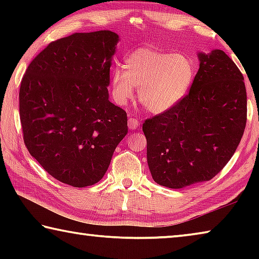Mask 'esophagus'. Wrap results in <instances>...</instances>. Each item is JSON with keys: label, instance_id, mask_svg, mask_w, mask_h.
Wrapping results in <instances>:
<instances>
[{"label": "esophagus", "instance_id": "1", "mask_svg": "<svg viewBox=\"0 0 259 259\" xmlns=\"http://www.w3.org/2000/svg\"><path fill=\"white\" fill-rule=\"evenodd\" d=\"M128 126L130 130H135L139 126V121L137 119H134V117H130L128 121Z\"/></svg>", "mask_w": 259, "mask_h": 259}]
</instances>
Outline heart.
Wrapping results in <instances>:
<instances>
[{
  "instance_id": "b5f03b06",
  "label": "heart",
  "mask_w": 259,
  "mask_h": 259,
  "mask_svg": "<svg viewBox=\"0 0 259 259\" xmlns=\"http://www.w3.org/2000/svg\"><path fill=\"white\" fill-rule=\"evenodd\" d=\"M194 75L195 64L190 56L139 48L126 57L123 68L113 71L112 97L123 106L134 97V88H138V99L147 111L162 114L182 102Z\"/></svg>"
}]
</instances>
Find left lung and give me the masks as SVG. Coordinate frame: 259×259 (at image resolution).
Returning <instances> with one entry per match:
<instances>
[{
    "label": "left lung",
    "instance_id": "obj_1",
    "mask_svg": "<svg viewBox=\"0 0 259 259\" xmlns=\"http://www.w3.org/2000/svg\"><path fill=\"white\" fill-rule=\"evenodd\" d=\"M198 57L190 93L143 123L152 177L169 188L216 176L233 156L247 122L243 75L234 61L219 49Z\"/></svg>",
    "mask_w": 259,
    "mask_h": 259
}]
</instances>
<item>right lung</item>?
<instances>
[{"label": "right lung", "instance_id": "right-lung-1", "mask_svg": "<svg viewBox=\"0 0 259 259\" xmlns=\"http://www.w3.org/2000/svg\"><path fill=\"white\" fill-rule=\"evenodd\" d=\"M119 41L111 30L74 33L42 50L21 80L25 145L48 174L67 185L98 183L128 134L126 113L109 102L107 89Z\"/></svg>", "mask_w": 259, "mask_h": 259}]
</instances>
